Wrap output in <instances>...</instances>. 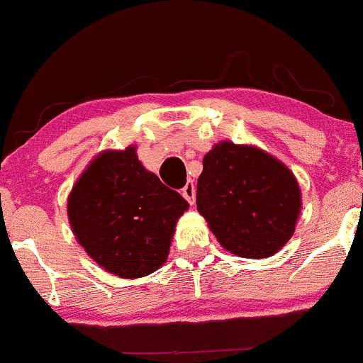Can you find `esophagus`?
I'll return each mask as SVG.
<instances>
[{"label":"esophagus","mask_w":363,"mask_h":363,"mask_svg":"<svg viewBox=\"0 0 363 363\" xmlns=\"http://www.w3.org/2000/svg\"><path fill=\"white\" fill-rule=\"evenodd\" d=\"M182 196L185 197L190 204H194V201H196V186H194L192 182L185 183V186L182 189Z\"/></svg>","instance_id":"obj_1"}]
</instances>
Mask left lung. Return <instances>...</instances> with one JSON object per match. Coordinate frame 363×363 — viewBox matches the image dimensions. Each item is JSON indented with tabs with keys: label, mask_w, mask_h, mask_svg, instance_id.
<instances>
[{
	"label": "left lung",
	"mask_w": 363,
	"mask_h": 363,
	"mask_svg": "<svg viewBox=\"0 0 363 363\" xmlns=\"http://www.w3.org/2000/svg\"><path fill=\"white\" fill-rule=\"evenodd\" d=\"M197 211L217 242L240 257L277 254L293 236L302 192L293 171L252 145L220 141L204 155Z\"/></svg>",
	"instance_id": "obj_1"
}]
</instances>
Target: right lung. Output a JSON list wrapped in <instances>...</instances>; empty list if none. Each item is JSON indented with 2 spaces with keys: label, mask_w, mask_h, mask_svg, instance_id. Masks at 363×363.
Here are the masks:
<instances>
[{
  "label": "right lung",
  "mask_w": 363,
  "mask_h": 363,
  "mask_svg": "<svg viewBox=\"0 0 363 363\" xmlns=\"http://www.w3.org/2000/svg\"><path fill=\"white\" fill-rule=\"evenodd\" d=\"M134 145L104 150L72 186L67 215L79 245L102 270L139 279L166 263L189 203L146 169Z\"/></svg>",
  "instance_id": "add662e5"
}]
</instances>
